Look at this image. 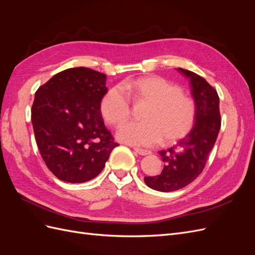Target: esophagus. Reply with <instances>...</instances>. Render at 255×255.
<instances>
[{
    "instance_id": "obj_1",
    "label": "esophagus",
    "mask_w": 255,
    "mask_h": 255,
    "mask_svg": "<svg viewBox=\"0 0 255 255\" xmlns=\"http://www.w3.org/2000/svg\"><path fill=\"white\" fill-rule=\"evenodd\" d=\"M134 151H135L136 153L139 154V155H149V154H151V151L144 150V149H140V148H134Z\"/></svg>"
}]
</instances>
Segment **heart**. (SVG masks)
Instances as JSON below:
<instances>
[{
	"label": "heart",
	"mask_w": 255,
	"mask_h": 255,
	"mask_svg": "<svg viewBox=\"0 0 255 255\" xmlns=\"http://www.w3.org/2000/svg\"><path fill=\"white\" fill-rule=\"evenodd\" d=\"M121 86L111 88L100 102L103 119L111 126H120L130 116L132 94L139 102L148 103L140 122H128L119 128L118 139L133 145L151 146L164 139L171 143L186 136L194 127L195 101L184 95L181 87L161 76H141Z\"/></svg>",
	"instance_id": "heart-1"
}]
</instances>
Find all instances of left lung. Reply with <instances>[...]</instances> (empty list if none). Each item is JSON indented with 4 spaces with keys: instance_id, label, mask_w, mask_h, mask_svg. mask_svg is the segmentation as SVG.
I'll return each mask as SVG.
<instances>
[{
    "instance_id": "8db88e82",
    "label": "left lung",
    "mask_w": 255,
    "mask_h": 255,
    "mask_svg": "<svg viewBox=\"0 0 255 255\" xmlns=\"http://www.w3.org/2000/svg\"><path fill=\"white\" fill-rule=\"evenodd\" d=\"M189 79L197 115L194 128L175 145L159 151L164 161L160 174L144 176L152 189L169 192L187 186L203 171L208 154L217 139L221 127L217 91L195 72L177 68Z\"/></svg>"
}]
</instances>
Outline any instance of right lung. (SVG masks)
Here are the masks:
<instances>
[{
  "mask_svg": "<svg viewBox=\"0 0 255 255\" xmlns=\"http://www.w3.org/2000/svg\"><path fill=\"white\" fill-rule=\"evenodd\" d=\"M106 75L70 68L38 88L32 123L41 157L57 179L83 183L96 177L119 145L104 126L100 102Z\"/></svg>",
  "mask_w": 255,
  "mask_h": 255,
  "instance_id": "1",
  "label": "right lung"
}]
</instances>
